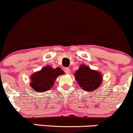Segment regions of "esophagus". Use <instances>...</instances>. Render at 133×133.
Masks as SVG:
<instances>
[{"label": "esophagus", "instance_id": "34e87169", "mask_svg": "<svg viewBox=\"0 0 133 133\" xmlns=\"http://www.w3.org/2000/svg\"><path fill=\"white\" fill-rule=\"evenodd\" d=\"M64 72H65V74H70V69H69V68H65V69H64Z\"/></svg>", "mask_w": 133, "mask_h": 133}]
</instances>
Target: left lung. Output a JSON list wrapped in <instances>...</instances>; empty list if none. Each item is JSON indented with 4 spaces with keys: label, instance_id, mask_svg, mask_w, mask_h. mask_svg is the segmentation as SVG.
I'll return each mask as SVG.
<instances>
[{
    "label": "left lung",
    "instance_id": "8db88e82",
    "mask_svg": "<svg viewBox=\"0 0 133 133\" xmlns=\"http://www.w3.org/2000/svg\"><path fill=\"white\" fill-rule=\"evenodd\" d=\"M75 79L79 85L86 91H92L100 87L102 81L100 72L90 69L86 65H81L76 71Z\"/></svg>",
    "mask_w": 133,
    "mask_h": 133
}]
</instances>
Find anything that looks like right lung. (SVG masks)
Instances as JSON below:
<instances>
[{"label": "right lung", "instance_id": "add662e5", "mask_svg": "<svg viewBox=\"0 0 133 133\" xmlns=\"http://www.w3.org/2000/svg\"><path fill=\"white\" fill-rule=\"evenodd\" d=\"M65 74L60 68L54 69L50 65L45 66L40 71L31 76L32 89L39 92H45L53 87L56 78L60 75Z\"/></svg>", "mask_w": 133, "mask_h": 133}]
</instances>
